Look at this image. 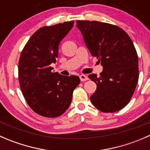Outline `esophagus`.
I'll use <instances>...</instances> for the list:
<instances>
[{"label": "esophagus", "instance_id": "1", "mask_svg": "<svg viewBox=\"0 0 150 150\" xmlns=\"http://www.w3.org/2000/svg\"><path fill=\"white\" fill-rule=\"evenodd\" d=\"M80 79H81V81H82V82H83V81H88V76H86V75H80Z\"/></svg>", "mask_w": 150, "mask_h": 150}]
</instances>
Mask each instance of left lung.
Segmentation results:
<instances>
[{
    "mask_svg": "<svg viewBox=\"0 0 150 150\" xmlns=\"http://www.w3.org/2000/svg\"><path fill=\"white\" fill-rule=\"evenodd\" d=\"M91 54L103 67L100 76L89 75L96 83L90 97L103 112H115L128 104L139 80V62L132 40L122 29L97 21H77Z\"/></svg>",
    "mask_w": 150,
    "mask_h": 150,
    "instance_id": "obj_1",
    "label": "left lung"
}]
</instances>
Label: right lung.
<instances>
[{
    "mask_svg": "<svg viewBox=\"0 0 150 150\" xmlns=\"http://www.w3.org/2000/svg\"><path fill=\"white\" fill-rule=\"evenodd\" d=\"M66 22L38 30L24 47L19 61V82L27 103L40 115L56 117L69 108L79 77L53 72L61 40L73 27Z\"/></svg>",
    "mask_w": 150,
    "mask_h": 150,
    "instance_id": "obj_1",
    "label": "right lung"
}]
</instances>
